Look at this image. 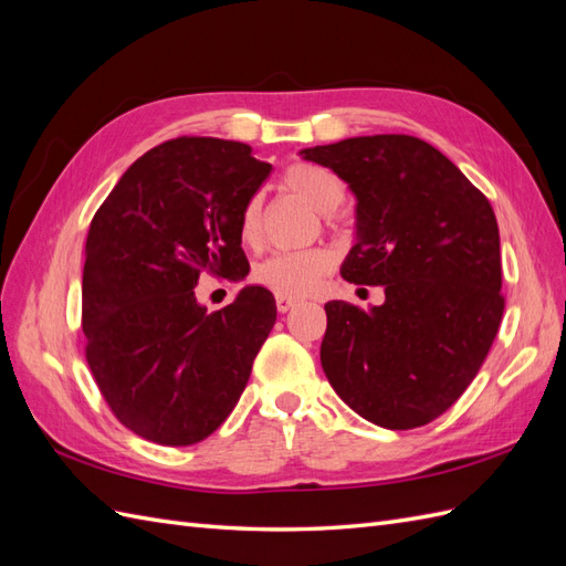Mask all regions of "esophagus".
<instances>
[{
	"mask_svg": "<svg viewBox=\"0 0 566 566\" xmlns=\"http://www.w3.org/2000/svg\"><path fill=\"white\" fill-rule=\"evenodd\" d=\"M297 306V300H290V297H276V310L281 314H287L290 310H295Z\"/></svg>",
	"mask_w": 566,
	"mask_h": 566,
	"instance_id": "obj_1",
	"label": "esophagus"
}]
</instances>
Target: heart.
Wrapping results in <instances>:
<instances>
[{
	"mask_svg": "<svg viewBox=\"0 0 566 566\" xmlns=\"http://www.w3.org/2000/svg\"><path fill=\"white\" fill-rule=\"evenodd\" d=\"M283 184L290 193L300 196L304 202L321 214H333L339 202L345 200V186L331 175L328 169L316 165H293L285 172ZM262 227V198L254 196L248 200L241 214V238L245 243H254ZM333 266V256L328 250L312 248L300 252H279L266 256L252 271L256 285H262L279 297H304L316 290L321 279Z\"/></svg>",
	"mask_w": 566,
	"mask_h": 566,
	"instance_id": "1",
	"label": "heart"
}]
</instances>
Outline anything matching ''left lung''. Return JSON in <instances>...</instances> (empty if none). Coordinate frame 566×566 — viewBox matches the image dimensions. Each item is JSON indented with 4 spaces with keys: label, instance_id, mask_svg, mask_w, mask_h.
<instances>
[{
    "label": "left lung",
    "instance_id": "8db88e82",
    "mask_svg": "<svg viewBox=\"0 0 566 566\" xmlns=\"http://www.w3.org/2000/svg\"><path fill=\"white\" fill-rule=\"evenodd\" d=\"M300 156L333 169L356 198V243L342 279L385 285V302L368 312L325 304V378L373 424H427L474 380L503 318L491 202L416 136H352Z\"/></svg>",
    "mask_w": 566,
    "mask_h": 566
}]
</instances>
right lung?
<instances>
[{
  "label": "right lung",
  "mask_w": 566,
  "mask_h": 566,
  "mask_svg": "<svg viewBox=\"0 0 566 566\" xmlns=\"http://www.w3.org/2000/svg\"><path fill=\"white\" fill-rule=\"evenodd\" d=\"M269 175L248 144L179 136L136 160L94 214L82 273L87 364L134 434L191 447L241 399L276 302L245 285L208 314L193 287L205 269L248 276L241 214Z\"/></svg>",
  "instance_id": "right-lung-1"
}]
</instances>
